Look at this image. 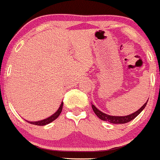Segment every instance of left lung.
<instances>
[{
  "label": "left lung",
  "mask_w": 160,
  "mask_h": 160,
  "mask_svg": "<svg viewBox=\"0 0 160 160\" xmlns=\"http://www.w3.org/2000/svg\"><path fill=\"white\" fill-rule=\"evenodd\" d=\"M147 102H148V100H147V102L142 106L138 111H137L136 112L133 113L131 114H129L127 115V116H121V117H118V116H111V115H108L107 114H104L103 113L102 111H99L94 104H92V109H93L94 112L95 113V114L100 118L101 120L104 121H108L110 123H126L128 122H130L132 120H133L136 117H137V115H139L140 114V112L142 111V110L145 108L146 106H147Z\"/></svg>",
  "instance_id": "left-lung-1"
}]
</instances>
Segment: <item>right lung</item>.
Masks as SVG:
<instances>
[{"instance_id": "add662e5", "label": "right lung", "mask_w": 160, "mask_h": 160, "mask_svg": "<svg viewBox=\"0 0 160 160\" xmlns=\"http://www.w3.org/2000/svg\"><path fill=\"white\" fill-rule=\"evenodd\" d=\"M62 106H63V102H62V104H60L58 111H56L55 114H53L52 116L49 117V118H46V119L42 120V121H27L28 122V123H31V124L38 125V126H44V125L48 124V123H51V122L55 121V120H56V118L59 116V114H61V112H62Z\"/></svg>"}]
</instances>
